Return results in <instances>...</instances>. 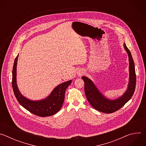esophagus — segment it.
<instances>
[{
  "mask_svg": "<svg viewBox=\"0 0 146 146\" xmlns=\"http://www.w3.org/2000/svg\"><path fill=\"white\" fill-rule=\"evenodd\" d=\"M77 75H78V76H81V75H82L83 73H84V72H83L82 70H78L77 71Z\"/></svg>",
  "mask_w": 146,
  "mask_h": 146,
  "instance_id": "esophagus-1",
  "label": "esophagus"
}]
</instances>
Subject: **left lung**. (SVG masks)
Here are the masks:
<instances>
[{
    "mask_svg": "<svg viewBox=\"0 0 146 146\" xmlns=\"http://www.w3.org/2000/svg\"><path fill=\"white\" fill-rule=\"evenodd\" d=\"M123 47L129 57V77L127 90L120 97L115 99H109L104 96L97 88L93 81L86 76H82L84 81V91L87 100L90 105L96 110L105 113H111L121 108L132 98L136 87V73L135 64L129 49L125 43Z\"/></svg>",
    "mask_w": 146,
    "mask_h": 146,
    "instance_id": "left-lung-1",
    "label": "left lung"
}]
</instances>
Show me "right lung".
I'll use <instances>...</instances> for the list:
<instances>
[{
  "mask_svg": "<svg viewBox=\"0 0 146 146\" xmlns=\"http://www.w3.org/2000/svg\"><path fill=\"white\" fill-rule=\"evenodd\" d=\"M18 57L15 58L13 68L12 87L16 99L23 108L31 113L40 117L51 116L56 113L62 108L65 99L66 88L72 80L67 81L56 86L45 99L32 100L23 96L19 91L17 84V65Z\"/></svg>",
  "mask_w": 146,
  "mask_h": 146,
  "instance_id": "obj_1",
  "label": "right lung"
}]
</instances>
